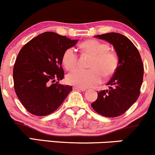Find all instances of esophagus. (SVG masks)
I'll return each instance as SVG.
<instances>
[{
  "instance_id": "obj_1",
  "label": "esophagus",
  "mask_w": 155,
  "mask_h": 155,
  "mask_svg": "<svg viewBox=\"0 0 155 155\" xmlns=\"http://www.w3.org/2000/svg\"><path fill=\"white\" fill-rule=\"evenodd\" d=\"M73 89H75V90H81L82 91H86V88H81V87H78V86H74L73 87Z\"/></svg>"
}]
</instances>
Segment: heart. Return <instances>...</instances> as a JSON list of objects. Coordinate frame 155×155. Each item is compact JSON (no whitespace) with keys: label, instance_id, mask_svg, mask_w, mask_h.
<instances>
[{"label":"heart","instance_id":"1","mask_svg":"<svg viewBox=\"0 0 155 155\" xmlns=\"http://www.w3.org/2000/svg\"><path fill=\"white\" fill-rule=\"evenodd\" d=\"M80 48L83 52L92 55L88 65L91 68H77L69 72L67 75V81L69 84L81 88L94 86L102 82L103 74L107 78L115 72L119 59L114 52L109 50L107 44L90 39L81 43ZM78 58L75 50L69 48L64 51L62 63L67 70H70L76 67Z\"/></svg>","mask_w":155,"mask_h":155}]
</instances>
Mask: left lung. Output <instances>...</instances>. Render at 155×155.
<instances>
[{
	"instance_id": "8db88e82",
	"label": "left lung",
	"mask_w": 155,
	"mask_h": 155,
	"mask_svg": "<svg viewBox=\"0 0 155 155\" xmlns=\"http://www.w3.org/2000/svg\"><path fill=\"white\" fill-rule=\"evenodd\" d=\"M95 37L113 45L119 63L107 83L109 89L97 92L98 97L91 107L100 115L116 117L126 112L138 100L143 83V62L136 47L122 34L107 33Z\"/></svg>"
}]
</instances>
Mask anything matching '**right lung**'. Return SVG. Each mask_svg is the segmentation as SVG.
I'll use <instances>...</instances> for the list:
<instances>
[{
  "instance_id": "add662e5",
  "label": "right lung",
  "mask_w": 155,
  "mask_h": 155,
  "mask_svg": "<svg viewBox=\"0 0 155 155\" xmlns=\"http://www.w3.org/2000/svg\"><path fill=\"white\" fill-rule=\"evenodd\" d=\"M78 41L54 32H45L20 50L14 66V86L18 99L31 114H52L72 91V86L55 81L64 78V51Z\"/></svg>"
}]
</instances>
